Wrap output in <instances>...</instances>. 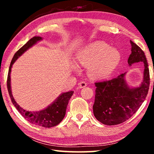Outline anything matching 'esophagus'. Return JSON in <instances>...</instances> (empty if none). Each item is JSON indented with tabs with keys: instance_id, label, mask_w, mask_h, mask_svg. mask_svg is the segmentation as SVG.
Masks as SVG:
<instances>
[{
	"instance_id": "obj_1",
	"label": "esophagus",
	"mask_w": 154,
	"mask_h": 154,
	"mask_svg": "<svg viewBox=\"0 0 154 154\" xmlns=\"http://www.w3.org/2000/svg\"><path fill=\"white\" fill-rule=\"evenodd\" d=\"M85 86H87V83L85 82H82L79 83V88H83Z\"/></svg>"
}]
</instances>
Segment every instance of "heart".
I'll use <instances>...</instances> for the list:
<instances>
[{"label": "heart", "mask_w": 154, "mask_h": 154, "mask_svg": "<svg viewBox=\"0 0 154 154\" xmlns=\"http://www.w3.org/2000/svg\"><path fill=\"white\" fill-rule=\"evenodd\" d=\"M120 59L119 52L103 41L85 46L76 57L77 63L88 67V75L95 79H103L110 76L118 67Z\"/></svg>", "instance_id": "1"}]
</instances>
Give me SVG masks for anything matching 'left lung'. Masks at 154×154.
<instances>
[{
	"label": "left lung",
	"mask_w": 154,
	"mask_h": 154,
	"mask_svg": "<svg viewBox=\"0 0 154 154\" xmlns=\"http://www.w3.org/2000/svg\"><path fill=\"white\" fill-rule=\"evenodd\" d=\"M131 54L128 59V66L144 64L143 82L139 87H130L125 79L126 72L118 77L103 82H96L93 112L101 123L109 126L123 123L133 116L144 102L149 87V71L143 51L130 41Z\"/></svg>",
	"instance_id": "obj_1"
}]
</instances>
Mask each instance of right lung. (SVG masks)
<instances>
[{"instance_id":"add662e5","label":"right lung","mask_w":154,"mask_h":154,"mask_svg":"<svg viewBox=\"0 0 154 154\" xmlns=\"http://www.w3.org/2000/svg\"><path fill=\"white\" fill-rule=\"evenodd\" d=\"M41 40H43V38L41 36H34L15 54L9 69L8 77H7V89L13 105L27 121L36 126L51 128L60 123L64 119L66 114L68 103L74 92L73 91L62 93L48 107L42 110L38 111H28L24 110L16 103L12 95L11 88V71L13 64L26 51Z\"/></svg>"}]
</instances>
